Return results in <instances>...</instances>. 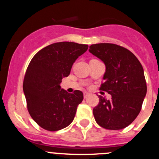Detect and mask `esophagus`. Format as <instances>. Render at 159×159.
Instances as JSON below:
<instances>
[{
  "label": "esophagus",
  "instance_id": "1",
  "mask_svg": "<svg viewBox=\"0 0 159 159\" xmlns=\"http://www.w3.org/2000/svg\"><path fill=\"white\" fill-rule=\"evenodd\" d=\"M89 93H88V92H84V98H87L88 97V96H89Z\"/></svg>",
  "mask_w": 159,
  "mask_h": 159
}]
</instances>
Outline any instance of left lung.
Masks as SVG:
<instances>
[{
  "label": "left lung",
  "mask_w": 159,
  "mask_h": 159,
  "mask_svg": "<svg viewBox=\"0 0 159 159\" xmlns=\"http://www.w3.org/2000/svg\"><path fill=\"white\" fill-rule=\"evenodd\" d=\"M89 52L105 65L100 90L111 95V100L98 96V105L93 109L94 119L104 129H125L139 115L146 95L143 68L133 53L117 44H92Z\"/></svg>",
  "instance_id": "1"
}]
</instances>
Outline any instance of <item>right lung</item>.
<instances>
[{
    "instance_id": "right-lung-1",
    "label": "right lung",
    "mask_w": 159,
    "mask_h": 159,
    "mask_svg": "<svg viewBox=\"0 0 159 159\" xmlns=\"http://www.w3.org/2000/svg\"><path fill=\"white\" fill-rule=\"evenodd\" d=\"M89 48L75 42L54 43L38 51L30 61L24 78L27 106L34 121L42 129L54 131L68 126L82 102L83 93L61 89L62 78L70 75L72 65Z\"/></svg>"
}]
</instances>
